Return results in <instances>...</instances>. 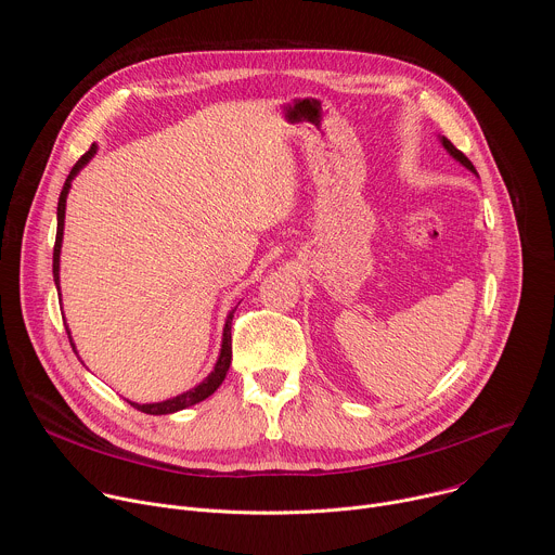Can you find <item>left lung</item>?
I'll use <instances>...</instances> for the list:
<instances>
[{"label":"left lung","mask_w":555,"mask_h":555,"mask_svg":"<svg viewBox=\"0 0 555 555\" xmlns=\"http://www.w3.org/2000/svg\"><path fill=\"white\" fill-rule=\"evenodd\" d=\"M441 144H443V149L454 157L456 163H461V165H463L465 169H469L474 176H479V173H477V169H474V165L467 160V157H465V155H463V153H461V151H459V149H456V146H454L446 135H441Z\"/></svg>","instance_id":"obj_1"}]
</instances>
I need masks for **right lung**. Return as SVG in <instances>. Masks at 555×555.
<instances>
[{
    "instance_id": "right-lung-1",
    "label": "right lung",
    "mask_w": 555,
    "mask_h": 555,
    "mask_svg": "<svg viewBox=\"0 0 555 555\" xmlns=\"http://www.w3.org/2000/svg\"><path fill=\"white\" fill-rule=\"evenodd\" d=\"M94 153H96V144H92L90 151L81 155V160H78V163L72 167L69 176H67V180H65V184H63V191H61V195H59V206H56V242H54V253H52V274H54L56 289H59V257H61L63 225H65V199H67L72 180L78 176V171H81V169L92 160ZM234 309H236V307H234ZM234 309L228 313L225 327H223V338H221V351H219V358H217V362H215V369L210 371V375H208L206 379H202L195 388H191V390L178 395V398H171V400H165V402H155V404H135V402H129V400H127V402H129L133 409L146 413V415H169V413L184 411V409H189V406H193V404H197V402H204V400L208 398V395H212V392L219 388V384L223 382V377H225V373H228V369H230V360H232V334H230V327H232V313H234ZM65 332H67V327H65ZM67 336H69V332H67ZM69 345H72V349H74V353H76V347H74V343H72V336H69Z\"/></svg>"
}]
</instances>
